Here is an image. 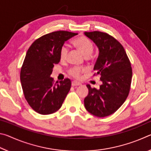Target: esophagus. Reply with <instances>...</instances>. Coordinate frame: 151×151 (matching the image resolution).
<instances>
[{
	"instance_id": "34e87169",
	"label": "esophagus",
	"mask_w": 151,
	"mask_h": 151,
	"mask_svg": "<svg viewBox=\"0 0 151 151\" xmlns=\"http://www.w3.org/2000/svg\"><path fill=\"white\" fill-rule=\"evenodd\" d=\"M81 84L80 83H78L77 81H73L72 82V86H79L81 85Z\"/></svg>"
}]
</instances>
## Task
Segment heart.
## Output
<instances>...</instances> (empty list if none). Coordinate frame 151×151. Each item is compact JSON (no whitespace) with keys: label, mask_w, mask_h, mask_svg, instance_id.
<instances>
[{"label":"heart","mask_w":151,"mask_h":151,"mask_svg":"<svg viewBox=\"0 0 151 151\" xmlns=\"http://www.w3.org/2000/svg\"><path fill=\"white\" fill-rule=\"evenodd\" d=\"M73 45L83 53L85 57H88L93 52V45L90 40L86 39V37H80L73 40ZM68 52V48L66 45H63L60 50V58L61 60H65L67 57ZM85 71V68L77 67L71 68L68 71L70 75L73 77L78 78L80 77L81 74Z\"/></svg>","instance_id":"obj_1"}]
</instances>
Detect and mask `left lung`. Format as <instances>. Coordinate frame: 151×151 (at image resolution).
<instances>
[{"label": "left lung", "instance_id": "left-lung-1", "mask_svg": "<svg viewBox=\"0 0 151 151\" xmlns=\"http://www.w3.org/2000/svg\"><path fill=\"white\" fill-rule=\"evenodd\" d=\"M85 35L99 48L94 70L102 82L99 89L86 85L88 94L84 100L85 107L94 116L105 117L116 112L129 95L131 65L123 47L111 35L99 31L85 32Z\"/></svg>", "mask_w": 151, "mask_h": 151}]
</instances>
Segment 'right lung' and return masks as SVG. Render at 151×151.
Returning a JSON list of instances; mask_svg holds the SVG:
<instances>
[{
	"mask_svg": "<svg viewBox=\"0 0 151 151\" xmlns=\"http://www.w3.org/2000/svg\"><path fill=\"white\" fill-rule=\"evenodd\" d=\"M76 35L63 30L48 33L36 40L27 51L20 82L25 99L38 113L50 114L57 111L70 91L69 78L55 83L50 75L54 65L60 62L64 43Z\"/></svg>",
	"mask_w": 151,
	"mask_h": 151,
	"instance_id": "1",
	"label": "right lung"
}]
</instances>
